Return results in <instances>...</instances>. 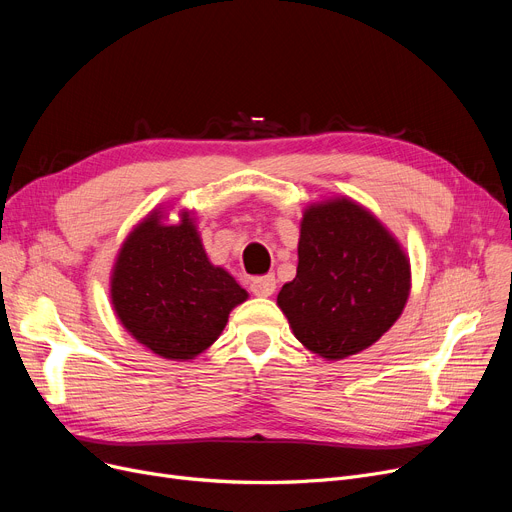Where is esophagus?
<instances>
[{
	"label": "esophagus",
	"mask_w": 512,
	"mask_h": 512,
	"mask_svg": "<svg viewBox=\"0 0 512 512\" xmlns=\"http://www.w3.org/2000/svg\"><path fill=\"white\" fill-rule=\"evenodd\" d=\"M274 290H276L274 274H267V276L251 280V292L255 294V297H272Z\"/></svg>",
	"instance_id": "34e87169"
}]
</instances>
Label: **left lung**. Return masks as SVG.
<instances>
[{
    "label": "left lung",
    "mask_w": 512,
    "mask_h": 512,
    "mask_svg": "<svg viewBox=\"0 0 512 512\" xmlns=\"http://www.w3.org/2000/svg\"><path fill=\"white\" fill-rule=\"evenodd\" d=\"M411 288L407 255L361 205L334 199L305 211L299 267L278 305L311 353L357 355L380 340L405 309Z\"/></svg>",
    "instance_id": "left-lung-1"
}]
</instances>
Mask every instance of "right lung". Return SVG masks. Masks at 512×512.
I'll return each instance as SVG.
<instances>
[{
  "instance_id": "right-lung-1",
  "label": "right lung",
  "mask_w": 512,
  "mask_h": 512,
  "mask_svg": "<svg viewBox=\"0 0 512 512\" xmlns=\"http://www.w3.org/2000/svg\"><path fill=\"white\" fill-rule=\"evenodd\" d=\"M242 301L247 292L209 263L188 215L176 226L149 215L128 236L114 267L112 303L120 321L164 359L203 353Z\"/></svg>"
}]
</instances>
